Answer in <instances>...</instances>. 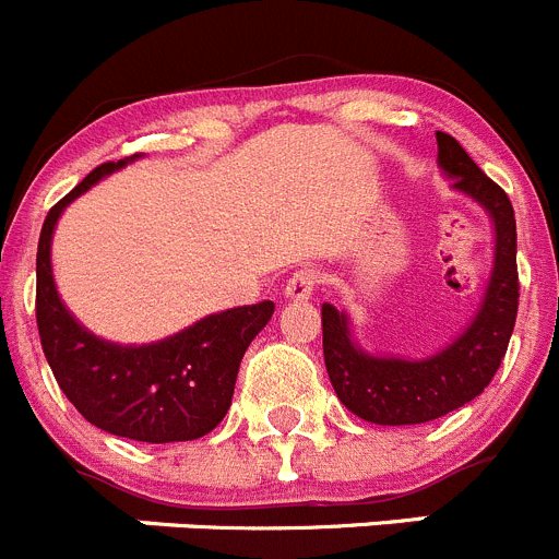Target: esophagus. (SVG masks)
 I'll return each instance as SVG.
<instances>
[{"label":"esophagus","mask_w":559,"mask_h":559,"mask_svg":"<svg viewBox=\"0 0 559 559\" xmlns=\"http://www.w3.org/2000/svg\"><path fill=\"white\" fill-rule=\"evenodd\" d=\"M317 284H320V275H317V270H309V267L295 270V273H292V278L286 281L284 295L289 300H306V298H311V292L317 289Z\"/></svg>","instance_id":"obj_1"}]
</instances>
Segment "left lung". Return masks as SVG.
I'll list each match as a JSON object with an SVG mask.
<instances>
[{
    "label": "left lung",
    "mask_w": 559,
    "mask_h": 559,
    "mask_svg": "<svg viewBox=\"0 0 559 559\" xmlns=\"http://www.w3.org/2000/svg\"><path fill=\"white\" fill-rule=\"evenodd\" d=\"M437 164L456 192L490 214L496 228L490 281L474 320L440 354L426 359L373 356L350 340L345 311L323 304V356L336 399L361 420L379 426L429 424L485 392L510 345L518 314L515 211L454 135L437 133Z\"/></svg>",
    "instance_id": "left-lung-1"
}]
</instances>
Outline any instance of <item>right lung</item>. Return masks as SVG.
<instances>
[{
  "label": "right lung",
  "mask_w": 559,
  "mask_h": 559,
  "mask_svg": "<svg viewBox=\"0 0 559 559\" xmlns=\"http://www.w3.org/2000/svg\"><path fill=\"white\" fill-rule=\"evenodd\" d=\"M108 160L49 209L35 255V320L41 348L74 409L108 435L139 442H183L209 435L228 412L245 350L273 317V300L217 311L189 329L150 342L99 340L63 306L52 278V234L74 198L122 169Z\"/></svg>",
  "instance_id": "right-lung-1"
}]
</instances>
